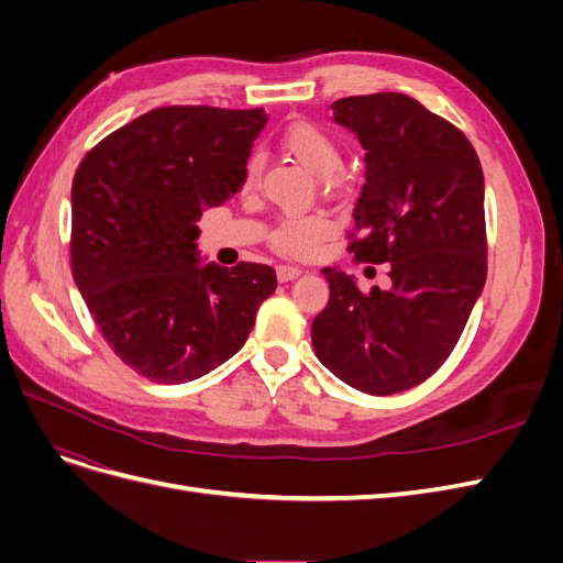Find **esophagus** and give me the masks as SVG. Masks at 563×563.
Returning a JSON list of instances; mask_svg holds the SVG:
<instances>
[{"instance_id": "obj_1", "label": "esophagus", "mask_w": 563, "mask_h": 563, "mask_svg": "<svg viewBox=\"0 0 563 563\" xmlns=\"http://www.w3.org/2000/svg\"><path fill=\"white\" fill-rule=\"evenodd\" d=\"M300 275H302L300 267H294V265H279L277 267V279L279 282H294Z\"/></svg>"}]
</instances>
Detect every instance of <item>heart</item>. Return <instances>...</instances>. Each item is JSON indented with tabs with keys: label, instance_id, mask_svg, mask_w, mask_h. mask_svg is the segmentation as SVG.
Wrapping results in <instances>:
<instances>
[{
	"label": "heart",
	"instance_id": "obj_1",
	"mask_svg": "<svg viewBox=\"0 0 563 563\" xmlns=\"http://www.w3.org/2000/svg\"><path fill=\"white\" fill-rule=\"evenodd\" d=\"M282 147L291 155L302 168L317 178H329L340 166V145L333 135L312 122H294L282 133ZM261 159L251 157L244 166V187H253L258 183ZM333 232V223L321 213L312 216H294L279 223L272 232V246L275 251L291 255V258H310L317 253L323 240H329Z\"/></svg>",
	"mask_w": 563,
	"mask_h": 563
}]
</instances>
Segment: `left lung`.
<instances>
[{
	"label": "left lung",
	"instance_id": "8db88e82",
	"mask_svg": "<svg viewBox=\"0 0 563 563\" xmlns=\"http://www.w3.org/2000/svg\"><path fill=\"white\" fill-rule=\"evenodd\" d=\"M331 110L366 150L350 251L389 263L391 286L362 294L352 275L323 269L331 296L312 345L350 387L395 395L449 360L484 291V172L465 133L411 96H350Z\"/></svg>",
	"mask_w": 563,
	"mask_h": 563
}]
</instances>
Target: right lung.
<instances>
[{
	"instance_id": "1",
	"label": "right lung",
	"mask_w": 563,
	"mask_h": 563,
	"mask_svg": "<svg viewBox=\"0 0 563 563\" xmlns=\"http://www.w3.org/2000/svg\"><path fill=\"white\" fill-rule=\"evenodd\" d=\"M258 110L157 108L81 159L73 183V277L114 354L141 376L178 385L242 350L269 265L201 263L197 220L244 185Z\"/></svg>"
}]
</instances>
